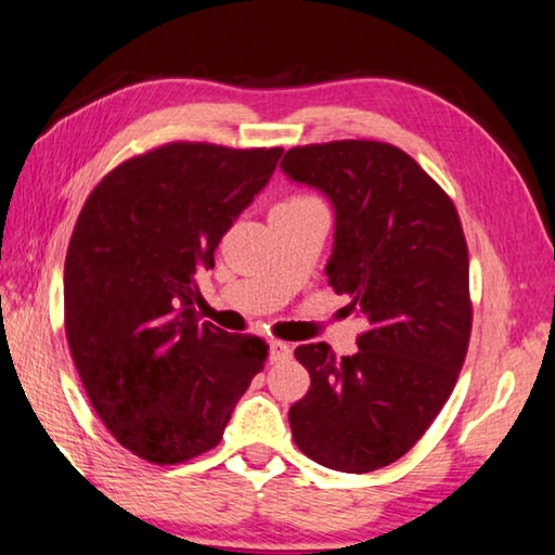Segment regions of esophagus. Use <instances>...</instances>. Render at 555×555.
Wrapping results in <instances>:
<instances>
[{
	"instance_id": "obj_1",
	"label": "esophagus",
	"mask_w": 555,
	"mask_h": 555,
	"mask_svg": "<svg viewBox=\"0 0 555 555\" xmlns=\"http://www.w3.org/2000/svg\"><path fill=\"white\" fill-rule=\"evenodd\" d=\"M293 356V346L285 341H270V361H287Z\"/></svg>"
}]
</instances>
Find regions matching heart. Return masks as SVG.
<instances>
[{
    "label": "heart",
    "mask_w": 555,
    "mask_h": 555,
    "mask_svg": "<svg viewBox=\"0 0 555 555\" xmlns=\"http://www.w3.org/2000/svg\"><path fill=\"white\" fill-rule=\"evenodd\" d=\"M309 207H322V202L312 194H293V197H287L278 204L275 209H285V211H297V209H309Z\"/></svg>",
    "instance_id": "b5f03b06"
}]
</instances>
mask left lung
Listing matches in <instances>:
<instances>
[{
  "label": "left lung",
  "mask_w": 555,
  "mask_h": 555,
  "mask_svg": "<svg viewBox=\"0 0 555 555\" xmlns=\"http://www.w3.org/2000/svg\"><path fill=\"white\" fill-rule=\"evenodd\" d=\"M336 209L328 285L367 324L358 351L295 356L312 385L289 406L297 449L341 473L385 468L449 400L473 328L468 243L455 204L412 155L383 141L295 145L280 163Z\"/></svg>",
  "instance_id": "left-lung-1"
}]
</instances>
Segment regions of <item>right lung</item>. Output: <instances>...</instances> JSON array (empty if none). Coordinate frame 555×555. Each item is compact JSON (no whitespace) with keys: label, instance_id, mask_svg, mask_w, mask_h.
<instances>
[{"label":"right lung","instance_id":"add662e5","mask_svg":"<svg viewBox=\"0 0 555 555\" xmlns=\"http://www.w3.org/2000/svg\"><path fill=\"white\" fill-rule=\"evenodd\" d=\"M283 149L172 141L96 182L65 258V336L92 410L126 451L178 465L221 441L268 344L199 324L197 275Z\"/></svg>","mask_w":555,"mask_h":555}]
</instances>
